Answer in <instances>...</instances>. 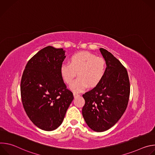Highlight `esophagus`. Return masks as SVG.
Listing matches in <instances>:
<instances>
[{"mask_svg":"<svg viewBox=\"0 0 155 155\" xmlns=\"http://www.w3.org/2000/svg\"><path fill=\"white\" fill-rule=\"evenodd\" d=\"M80 96V94H78L76 93H74V97H78V96Z\"/></svg>","mask_w":155,"mask_h":155,"instance_id":"esophagus-1","label":"esophagus"}]
</instances>
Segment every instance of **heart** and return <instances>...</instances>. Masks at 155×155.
<instances>
[{"label": "heart", "mask_w": 155, "mask_h": 155, "mask_svg": "<svg viewBox=\"0 0 155 155\" xmlns=\"http://www.w3.org/2000/svg\"><path fill=\"white\" fill-rule=\"evenodd\" d=\"M105 60L88 51H81L72 55L69 64L61 66L60 73L64 81L68 84H72L77 75L78 78L71 86L74 92L84 91L89 85L95 87L104 78L106 72Z\"/></svg>", "instance_id": "1"}]
</instances>
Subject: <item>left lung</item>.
Masks as SVG:
<instances>
[{
  "mask_svg": "<svg viewBox=\"0 0 155 155\" xmlns=\"http://www.w3.org/2000/svg\"><path fill=\"white\" fill-rule=\"evenodd\" d=\"M100 51L106 62V72L101 83L83 94V117L92 130L103 132L114 126L127 108L130 83L126 69L114 55Z\"/></svg>",
  "mask_w": 155,
  "mask_h": 155,
  "instance_id": "left-lung-1",
  "label": "left lung"
}]
</instances>
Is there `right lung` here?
<instances>
[{
    "label": "right lung",
    "mask_w": 155,
    "mask_h": 155,
    "mask_svg": "<svg viewBox=\"0 0 155 155\" xmlns=\"http://www.w3.org/2000/svg\"><path fill=\"white\" fill-rule=\"evenodd\" d=\"M65 58L62 48L47 47L29 60L22 75L21 96L25 112L44 130H53L62 124L74 99L60 73Z\"/></svg>",
    "instance_id": "right-lung-1"
}]
</instances>
